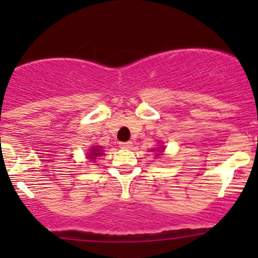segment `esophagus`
Masks as SVG:
<instances>
[{
  "label": "esophagus",
  "mask_w": 258,
  "mask_h": 258,
  "mask_svg": "<svg viewBox=\"0 0 258 258\" xmlns=\"http://www.w3.org/2000/svg\"><path fill=\"white\" fill-rule=\"evenodd\" d=\"M119 147H121V148H131L132 147V142L131 141L119 142Z\"/></svg>",
  "instance_id": "obj_1"
}]
</instances>
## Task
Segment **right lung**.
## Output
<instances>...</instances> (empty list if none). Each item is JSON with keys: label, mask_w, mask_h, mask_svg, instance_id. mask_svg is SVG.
<instances>
[{"label": "right lung", "mask_w": 258, "mask_h": 258, "mask_svg": "<svg viewBox=\"0 0 258 258\" xmlns=\"http://www.w3.org/2000/svg\"><path fill=\"white\" fill-rule=\"evenodd\" d=\"M101 152H102V150H101L100 147H93L90 152V158L91 160H95L97 156L101 155Z\"/></svg>", "instance_id": "1"}]
</instances>
